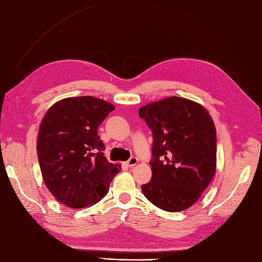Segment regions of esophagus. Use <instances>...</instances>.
<instances>
[{
  "mask_svg": "<svg viewBox=\"0 0 262 262\" xmlns=\"http://www.w3.org/2000/svg\"><path fill=\"white\" fill-rule=\"evenodd\" d=\"M138 162H139L138 158H136V157H132V158H130V159L128 160V162H126V165H128L129 167H133L134 165H137V164H138Z\"/></svg>",
  "mask_w": 262,
  "mask_h": 262,
  "instance_id": "obj_1",
  "label": "esophagus"
}]
</instances>
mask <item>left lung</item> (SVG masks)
<instances>
[{"mask_svg": "<svg viewBox=\"0 0 262 262\" xmlns=\"http://www.w3.org/2000/svg\"><path fill=\"white\" fill-rule=\"evenodd\" d=\"M140 118L152 131V179L141 186L146 199L165 211L194 205L216 171V129L203 105L180 97L147 103Z\"/></svg>", "mask_w": 262, "mask_h": 262, "instance_id": "1", "label": "left lung"}]
</instances>
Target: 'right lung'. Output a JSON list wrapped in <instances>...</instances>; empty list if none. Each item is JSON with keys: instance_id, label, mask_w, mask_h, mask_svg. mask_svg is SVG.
<instances>
[{"instance_id": "obj_1", "label": "right lung", "mask_w": 262, "mask_h": 262, "mask_svg": "<svg viewBox=\"0 0 262 262\" xmlns=\"http://www.w3.org/2000/svg\"><path fill=\"white\" fill-rule=\"evenodd\" d=\"M115 105L91 96L65 98L41 120L37 158L45 185L65 206L82 208L101 201L121 165L103 155L98 128Z\"/></svg>"}]
</instances>
